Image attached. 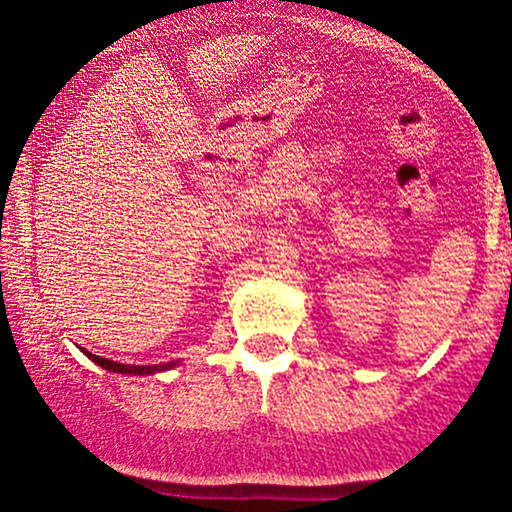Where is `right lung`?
<instances>
[{
	"label": "right lung",
	"mask_w": 512,
	"mask_h": 512,
	"mask_svg": "<svg viewBox=\"0 0 512 512\" xmlns=\"http://www.w3.org/2000/svg\"><path fill=\"white\" fill-rule=\"evenodd\" d=\"M84 354L91 358L96 366H101L105 370H110V373H127V375H154V373H161V370H168V368H175L178 363L175 361H168V363H161V366H125V363H117V361H110V358H103V356H96L91 354V351H84Z\"/></svg>",
	"instance_id": "add662e5"
}]
</instances>
